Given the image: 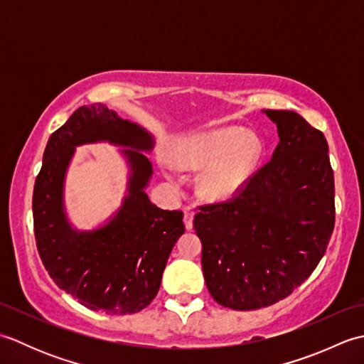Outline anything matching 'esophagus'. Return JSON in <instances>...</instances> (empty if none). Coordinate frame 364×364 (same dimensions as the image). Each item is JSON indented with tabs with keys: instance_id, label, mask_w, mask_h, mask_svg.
I'll use <instances>...</instances> for the list:
<instances>
[{
	"instance_id": "esophagus-1",
	"label": "esophagus",
	"mask_w": 364,
	"mask_h": 364,
	"mask_svg": "<svg viewBox=\"0 0 364 364\" xmlns=\"http://www.w3.org/2000/svg\"><path fill=\"white\" fill-rule=\"evenodd\" d=\"M194 215L196 211L192 208H184V225H186V230H192V227H194Z\"/></svg>"
}]
</instances>
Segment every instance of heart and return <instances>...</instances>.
<instances>
[{"instance_id": "obj_1", "label": "heart", "mask_w": 364, "mask_h": 364, "mask_svg": "<svg viewBox=\"0 0 364 364\" xmlns=\"http://www.w3.org/2000/svg\"><path fill=\"white\" fill-rule=\"evenodd\" d=\"M262 154L258 136L239 128L181 137L170 158L180 168L200 170L198 194L208 200H227L236 196L253 173ZM170 175V170L167 168Z\"/></svg>"}]
</instances>
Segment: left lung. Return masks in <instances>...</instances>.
Segmentation results:
<instances>
[{"label": "left lung", "mask_w": 364, "mask_h": 364, "mask_svg": "<svg viewBox=\"0 0 364 364\" xmlns=\"http://www.w3.org/2000/svg\"><path fill=\"white\" fill-rule=\"evenodd\" d=\"M262 112L280 139L272 159L233 200L200 206L194 218L208 291L239 311L288 297L319 264L335 227L326 137L294 111Z\"/></svg>", "instance_id": "1"}]
</instances>
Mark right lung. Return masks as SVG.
<instances>
[{"instance_id": "1", "label": "right lung", "mask_w": 364, "mask_h": 364, "mask_svg": "<svg viewBox=\"0 0 364 364\" xmlns=\"http://www.w3.org/2000/svg\"><path fill=\"white\" fill-rule=\"evenodd\" d=\"M107 141L121 148L130 175L119 210L94 230L75 229L63 188L76 146ZM154 139L102 103L81 106L50 136L33 196L34 235L45 269L60 289L89 310L133 314L156 297L168 255L184 233L183 213L161 210L146 196Z\"/></svg>"}]
</instances>
